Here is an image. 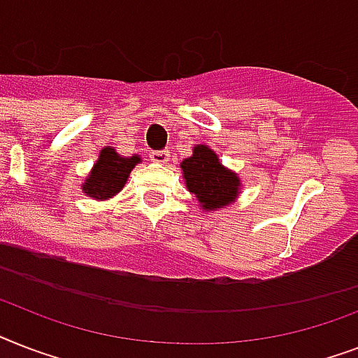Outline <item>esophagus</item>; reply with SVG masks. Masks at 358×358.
Returning <instances> with one entry per match:
<instances>
[{
  "label": "esophagus",
  "instance_id": "esophagus-1",
  "mask_svg": "<svg viewBox=\"0 0 358 358\" xmlns=\"http://www.w3.org/2000/svg\"><path fill=\"white\" fill-rule=\"evenodd\" d=\"M169 157H171V154H169V150H154L150 152V159L154 163H167Z\"/></svg>",
  "mask_w": 358,
  "mask_h": 358
}]
</instances>
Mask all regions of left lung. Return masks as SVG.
Instances as JSON below:
<instances>
[{"mask_svg": "<svg viewBox=\"0 0 358 358\" xmlns=\"http://www.w3.org/2000/svg\"><path fill=\"white\" fill-rule=\"evenodd\" d=\"M182 169L187 189L204 210L227 206L238 195L239 178L219 163L215 152L208 146H195L193 156L182 162Z\"/></svg>", "mask_w": 358, "mask_h": 358, "instance_id": "1", "label": "left lung"}]
</instances>
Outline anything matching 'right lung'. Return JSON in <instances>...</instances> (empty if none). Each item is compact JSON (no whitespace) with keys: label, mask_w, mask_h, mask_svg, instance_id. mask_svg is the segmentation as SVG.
I'll use <instances>...</instances> for the list:
<instances>
[{"label":"right lung","mask_w":358,"mask_h":358,"mask_svg":"<svg viewBox=\"0 0 358 358\" xmlns=\"http://www.w3.org/2000/svg\"><path fill=\"white\" fill-rule=\"evenodd\" d=\"M139 162V156L122 157L115 148H103L92 173L83 184V191L92 199H109L117 195L126 184L135 163Z\"/></svg>","instance_id":"add662e5"}]
</instances>
